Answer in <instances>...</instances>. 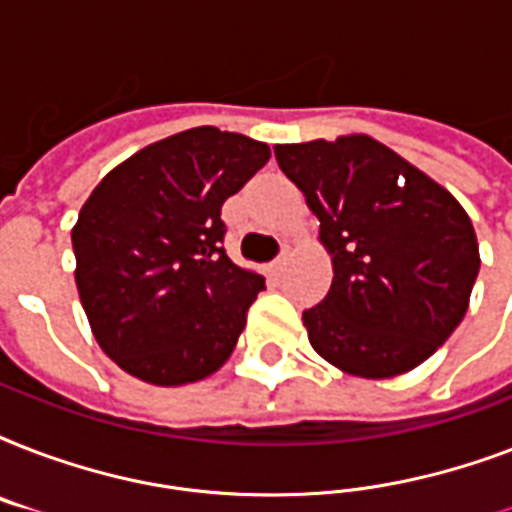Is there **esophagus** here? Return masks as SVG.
Here are the masks:
<instances>
[{"mask_svg":"<svg viewBox=\"0 0 512 512\" xmlns=\"http://www.w3.org/2000/svg\"><path fill=\"white\" fill-rule=\"evenodd\" d=\"M287 257H289V249L284 247V249H281V255L273 260V271H281V268L287 265Z\"/></svg>","mask_w":512,"mask_h":512,"instance_id":"esophagus-1","label":"esophagus"}]
</instances>
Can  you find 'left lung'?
Listing matches in <instances>:
<instances>
[{
    "mask_svg": "<svg viewBox=\"0 0 512 512\" xmlns=\"http://www.w3.org/2000/svg\"><path fill=\"white\" fill-rule=\"evenodd\" d=\"M273 151L332 255V287L303 313L313 350L366 380L428 361L465 319L481 268L460 201L369 135Z\"/></svg>",
    "mask_w": 512,
    "mask_h": 512,
    "instance_id": "8db88e82",
    "label": "left lung"
}]
</instances>
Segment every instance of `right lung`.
I'll return each mask as SVG.
<instances>
[{
	"mask_svg": "<svg viewBox=\"0 0 512 512\" xmlns=\"http://www.w3.org/2000/svg\"><path fill=\"white\" fill-rule=\"evenodd\" d=\"M271 159L239 132L193 127L108 172L71 241L76 289L98 345L151 385L215 374L265 279L225 255V199Z\"/></svg>",
	"mask_w": 512,
	"mask_h": 512,
	"instance_id": "1",
	"label": "right lung"
}]
</instances>
